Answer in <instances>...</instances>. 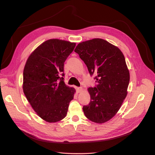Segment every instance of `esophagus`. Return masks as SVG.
I'll list each match as a JSON object with an SVG mask.
<instances>
[{
	"mask_svg": "<svg viewBox=\"0 0 155 155\" xmlns=\"http://www.w3.org/2000/svg\"><path fill=\"white\" fill-rule=\"evenodd\" d=\"M76 91H77L78 93H79V92H82L83 88H82V87H76Z\"/></svg>",
	"mask_w": 155,
	"mask_h": 155,
	"instance_id": "esophagus-1",
	"label": "esophagus"
}]
</instances>
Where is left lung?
<instances>
[{
    "label": "left lung",
    "mask_w": 155,
    "mask_h": 155,
    "mask_svg": "<svg viewBox=\"0 0 155 155\" xmlns=\"http://www.w3.org/2000/svg\"><path fill=\"white\" fill-rule=\"evenodd\" d=\"M87 65L97 85L89 87L91 101L83 106L87 118L103 124L116 115L127 94L129 71L125 57L117 46L96 38L79 43L74 50Z\"/></svg>",
    "instance_id": "8db88e82"
}]
</instances>
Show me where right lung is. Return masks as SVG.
I'll use <instances>...</instances> for the list:
<instances>
[{
	"label": "right lung",
	"instance_id": "obj_1",
	"mask_svg": "<svg viewBox=\"0 0 155 155\" xmlns=\"http://www.w3.org/2000/svg\"><path fill=\"white\" fill-rule=\"evenodd\" d=\"M76 43L52 39L39 45L28 58L22 88L33 109L49 123L66 116L76 90L64 82V63Z\"/></svg>",
	"mask_w": 155,
	"mask_h": 155
}]
</instances>
